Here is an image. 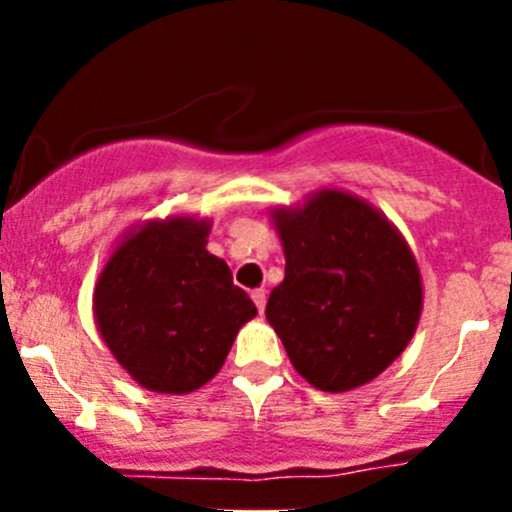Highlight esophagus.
<instances>
[{"label": "esophagus", "mask_w": 512, "mask_h": 512, "mask_svg": "<svg viewBox=\"0 0 512 512\" xmlns=\"http://www.w3.org/2000/svg\"><path fill=\"white\" fill-rule=\"evenodd\" d=\"M252 302H255V307L260 309V314H262V309H265V302H267V294H265V289H252Z\"/></svg>", "instance_id": "esophagus-1"}]
</instances>
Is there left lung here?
Segmentation results:
<instances>
[{"label":"left lung","instance_id":"obj_1","mask_svg":"<svg viewBox=\"0 0 512 512\" xmlns=\"http://www.w3.org/2000/svg\"><path fill=\"white\" fill-rule=\"evenodd\" d=\"M285 280L267 322L299 376L322 391L369 384L406 349L421 317V272L401 232L374 205L319 190L272 210Z\"/></svg>","mask_w":512,"mask_h":512}]
</instances>
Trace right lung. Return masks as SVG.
<instances>
[{
	"mask_svg": "<svg viewBox=\"0 0 512 512\" xmlns=\"http://www.w3.org/2000/svg\"><path fill=\"white\" fill-rule=\"evenodd\" d=\"M208 232V220H151L123 237L96 282L98 332L148 391L190 394L208 384L257 314L225 260L205 250Z\"/></svg>",
	"mask_w": 512,
	"mask_h": 512,
	"instance_id": "right-lung-1",
	"label": "right lung"
}]
</instances>
